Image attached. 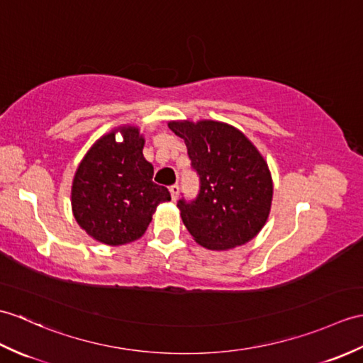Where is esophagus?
Wrapping results in <instances>:
<instances>
[{"mask_svg": "<svg viewBox=\"0 0 363 363\" xmlns=\"http://www.w3.org/2000/svg\"><path fill=\"white\" fill-rule=\"evenodd\" d=\"M170 195H172V199L176 201L179 196V185L178 184H173L170 187Z\"/></svg>", "mask_w": 363, "mask_h": 363, "instance_id": "1", "label": "esophagus"}]
</instances>
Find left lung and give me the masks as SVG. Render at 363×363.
Segmentation results:
<instances>
[{
	"instance_id": "obj_1",
	"label": "left lung",
	"mask_w": 363,
	"mask_h": 363,
	"mask_svg": "<svg viewBox=\"0 0 363 363\" xmlns=\"http://www.w3.org/2000/svg\"><path fill=\"white\" fill-rule=\"evenodd\" d=\"M187 145L199 174L196 199L178 201L181 218L198 244L210 250L242 246L263 229L271 212V172L244 134L216 121L168 123Z\"/></svg>"
}]
</instances>
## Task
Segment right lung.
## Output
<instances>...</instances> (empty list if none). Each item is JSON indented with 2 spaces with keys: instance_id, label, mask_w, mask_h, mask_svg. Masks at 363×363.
Here are the masks:
<instances>
[{
  "instance_id": "add662e5",
  "label": "right lung",
  "mask_w": 363,
  "mask_h": 363,
  "mask_svg": "<svg viewBox=\"0 0 363 363\" xmlns=\"http://www.w3.org/2000/svg\"><path fill=\"white\" fill-rule=\"evenodd\" d=\"M121 130L123 142L115 140ZM139 128L121 126L89 148L75 172L71 190L75 221L89 237L121 246L139 240L170 191L153 182V165L142 155Z\"/></svg>"
}]
</instances>
